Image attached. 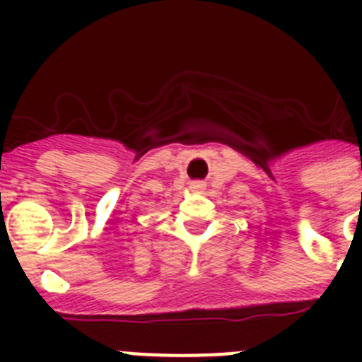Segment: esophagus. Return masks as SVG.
I'll return each mask as SVG.
<instances>
[{
	"label": "esophagus",
	"mask_w": 362,
	"mask_h": 362,
	"mask_svg": "<svg viewBox=\"0 0 362 362\" xmlns=\"http://www.w3.org/2000/svg\"><path fill=\"white\" fill-rule=\"evenodd\" d=\"M190 190L201 194V192H204V183H201V181H194V183H190Z\"/></svg>",
	"instance_id": "obj_1"
}]
</instances>
